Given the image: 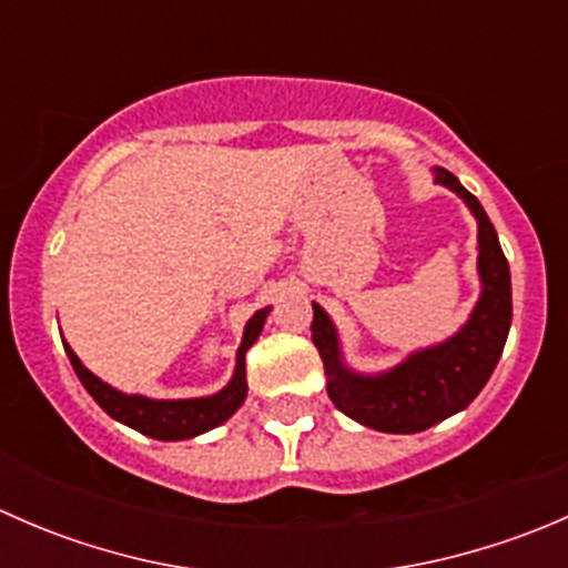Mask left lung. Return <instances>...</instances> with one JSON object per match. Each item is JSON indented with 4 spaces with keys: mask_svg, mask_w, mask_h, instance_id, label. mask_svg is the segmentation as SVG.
<instances>
[{
    "mask_svg": "<svg viewBox=\"0 0 568 568\" xmlns=\"http://www.w3.org/2000/svg\"><path fill=\"white\" fill-rule=\"evenodd\" d=\"M434 183L459 194L478 222L480 294L459 329L434 346L415 348L393 368L363 374L343 357L341 332L329 313L313 302V343L324 359L332 404L363 426L385 434H417L467 409L484 390L511 329V272L495 225L459 178L434 168Z\"/></svg>",
    "mask_w": 568,
    "mask_h": 568,
    "instance_id": "8db88e82",
    "label": "left lung"
}]
</instances>
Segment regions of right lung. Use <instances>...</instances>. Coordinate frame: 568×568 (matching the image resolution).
<instances>
[{
	"instance_id": "1",
	"label": "right lung",
	"mask_w": 568,
	"mask_h": 568,
	"mask_svg": "<svg viewBox=\"0 0 568 568\" xmlns=\"http://www.w3.org/2000/svg\"><path fill=\"white\" fill-rule=\"evenodd\" d=\"M272 307H261L252 313V318L244 324L242 343L236 352V368H233L231 382L214 395H200V398H148L140 393H123L112 387L109 382L99 379L82 359L77 357L68 341L65 346L68 359H71L73 371H77L79 382L84 390L93 395L95 404L106 412L112 420L123 423V426L134 428V432L145 434V437L162 439V443H181V439L200 437V434L211 432V428L222 426L236 415L239 406L247 398V352L252 343L261 335L263 324Z\"/></svg>"
}]
</instances>
